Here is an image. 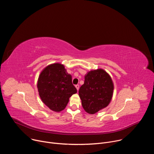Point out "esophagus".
<instances>
[{"mask_svg":"<svg viewBox=\"0 0 154 154\" xmlns=\"http://www.w3.org/2000/svg\"><path fill=\"white\" fill-rule=\"evenodd\" d=\"M75 86V88H76L77 90V91H79V86H79V85H76Z\"/></svg>","mask_w":154,"mask_h":154,"instance_id":"1","label":"esophagus"}]
</instances>
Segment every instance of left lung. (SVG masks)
Wrapping results in <instances>:
<instances>
[{"label":"left lung","mask_w":154,"mask_h":154,"mask_svg":"<svg viewBox=\"0 0 154 154\" xmlns=\"http://www.w3.org/2000/svg\"><path fill=\"white\" fill-rule=\"evenodd\" d=\"M114 85L109 75L102 69L91 71L85 75L84 84L79 91L85 111L93 115L110 102Z\"/></svg>","instance_id":"obj_1"}]
</instances>
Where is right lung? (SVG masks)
<instances>
[{
  "label": "right lung",
  "mask_w": 154,
  "mask_h": 154,
  "mask_svg": "<svg viewBox=\"0 0 154 154\" xmlns=\"http://www.w3.org/2000/svg\"><path fill=\"white\" fill-rule=\"evenodd\" d=\"M37 88L42 102L56 112L63 110L69 97L77 93L71 75L60 63L51 64L41 71Z\"/></svg>",
  "instance_id": "add662e5"
}]
</instances>
